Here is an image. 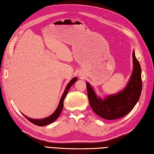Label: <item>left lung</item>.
I'll return each mask as SVG.
<instances>
[{"mask_svg":"<svg viewBox=\"0 0 154 154\" xmlns=\"http://www.w3.org/2000/svg\"><path fill=\"white\" fill-rule=\"evenodd\" d=\"M133 72L124 90L105 100L97 97L89 83H86L89 104L97 115L106 120L118 119L127 115L133 110L140 97L142 91L141 69L133 52Z\"/></svg>","mask_w":154,"mask_h":154,"instance_id":"left-lung-1","label":"left lung"}]
</instances>
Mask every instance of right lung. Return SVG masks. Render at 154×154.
<instances>
[{"label":"right lung","instance_id":"obj_1","mask_svg":"<svg viewBox=\"0 0 154 154\" xmlns=\"http://www.w3.org/2000/svg\"><path fill=\"white\" fill-rule=\"evenodd\" d=\"M77 77H74L73 79H72L71 81V82H70L68 83V85H67V86H66V88L65 89V91H64L63 96H62V97H61V99L60 100L59 104H58V107L57 108V110H55L54 112L53 113L51 116L46 117V118L43 119L37 120V119H29V118H28V117H27L26 116H25L24 114H23V115L25 117H26V118L27 120H28V121H29L31 122H32L33 124H34L35 125H38V126H44V125H49L50 123H52V122H53L54 121H56V120H57L58 118V116H59V115H60V113H61V112H62L63 108L64 100H65V97L66 96V94H67L68 91L69 90V89L71 88V87L72 86V85L74 84V83L75 82H77Z\"/></svg>","mask_w":154,"mask_h":154}]
</instances>
